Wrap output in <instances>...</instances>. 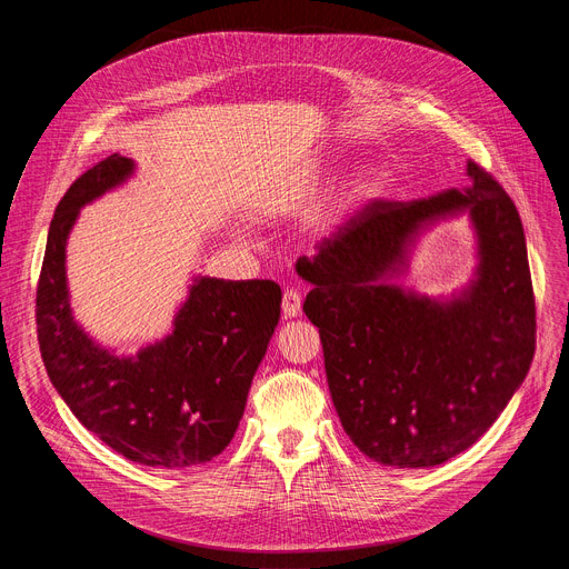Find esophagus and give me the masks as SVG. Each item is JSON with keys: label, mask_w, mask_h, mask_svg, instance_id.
I'll use <instances>...</instances> for the list:
<instances>
[{"label": "esophagus", "mask_w": 569, "mask_h": 569, "mask_svg": "<svg viewBox=\"0 0 569 569\" xmlns=\"http://www.w3.org/2000/svg\"><path fill=\"white\" fill-rule=\"evenodd\" d=\"M283 316L286 318H297L302 313V292L297 288H290L283 292V302H281Z\"/></svg>", "instance_id": "esophagus-1"}]
</instances>
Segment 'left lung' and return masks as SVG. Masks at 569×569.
Returning a JSON list of instances; mask_svg holds the SVG:
<instances>
[{
  "label": "left lung",
  "instance_id": "obj_1",
  "mask_svg": "<svg viewBox=\"0 0 569 569\" xmlns=\"http://www.w3.org/2000/svg\"><path fill=\"white\" fill-rule=\"evenodd\" d=\"M468 189L422 200H371L297 260L313 288L325 373L343 431L369 459L431 468L498 420L535 355V297L512 198L468 161ZM468 213L481 262L450 301L389 283L419 232Z\"/></svg>",
  "mask_w": 569,
  "mask_h": 569
}]
</instances>
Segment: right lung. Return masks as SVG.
<instances>
[{"label":"right lung","mask_w":569,"mask_h":569,"mask_svg":"<svg viewBox=\"0 0 569 569\" xmlns=\"http://www.w3.org/2000/svg\"><path fill=\"white\" fill-rule=\"evenodd\" d=\"M133 170L131 159L112 154L59 200L37 288L39 348L54 390L87 431L129 461L189 468L212 461L232 440L281 316V288L267 279L198 277L172 332L136 357L89 339L69 305L67 239L80 207Z\"/></svg>","instance_id":"right-lung-1"}]
</instances>
